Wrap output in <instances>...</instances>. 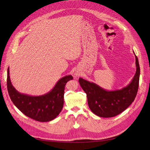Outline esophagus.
Segmentation results:
<instances>
[{
  "mask_svg": "<svg viewBox=\"0 0 150 150\" xmlns=\"http://www.w3.org/2000/svg\"><path fill=\"white\" fill-rule=\"evenodd\" d=\"M75 75H76V76H78H78H79V74H75Z\"/></svg>",
  "mask_w": 150,
  "mask_h": 150,
  "instance_id": "esophagus-1",
  "label": "esophagus"
}]
</instances>
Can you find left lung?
Masks as SVG:
<instances>
[{
    "instance_id": "obj_1",
    "label": "left lung",
    "mask_w": 150,
    "mask_h": 150,
    "mask_svg": "<svg viewBox=\"0 0 150 150\" xmlns=\"http://www.w3.org/2000/svg\"><path fill=\"white\" fill-rule=\"evenodd\" d=\"M135 58L136 73L131 83L121 89L108 91L94 83L81 78L79 79L80 86L87 95L88 106L94 114L102 117L115 116L134 101L138 92L140 74L139 62L136 55Z\"/></svg>"
}]
</instances>
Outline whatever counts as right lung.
Masks as SVG:
<instances>
[{
  "mask_svg": "<svg viewBox=\"0 0 150 150\" xmlns=\"http://www.w3.org/2000/svg\"><path fill=\"white\" fill-rule=\"evenodd\" d=\"M71 79H73L71 75L66 76L49 93L42 96H30L20 93L12 86L8 67L7 86L12 101L23 114L35 121L47 122L55 119L61 112L64 105L65 86Z\"/></svg>",
  "mask_w": 150,
  "mask_h": 150,
  "instance_id": "obj_1",
  "label": "right lung"
}]
</instances>
